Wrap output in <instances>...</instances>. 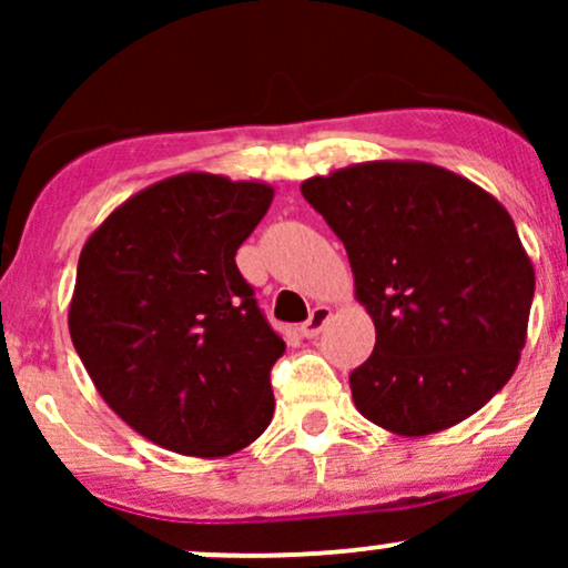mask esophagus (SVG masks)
Masks as SVG:
<instances>
[{"instance_id": "esophagus-1", "label": "esophagus", "mask_w": 568, "mask_h": 568, "mask_svg": "<svg viewBox=\"0 0 568 568\" xmlns=\"http://www.w3.org/2000/svg\"><path fill=\"white\" fill-rule=\"evenodd\" d=\"M328 321H331V306L317 304L315 310L310 312V317H306V323L298 331H302L304 338H315L325 328V323H328Z\"/></svg>"}]
</instances>
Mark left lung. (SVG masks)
<instances>
[{"label":"left lung","instance_id":"left-lung-1","mask_svg":"<svg viewBox=\"0 0 568 568\" xmlns=\"http://www.w3.org/2000/svg\"><path fill=\"white\" fill-rule=\"evenodd\" d=\"M304 200L347 247L376 344L349 374L355 408L403 438L443 433L510 382L534 266L505 205L465 175L374 160L315 175Z\"/></svg>","mask_w":568,"mask_h":568}]
</instances>
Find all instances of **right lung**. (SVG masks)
<instances>
[{"mask_svg":"<svg viewBox=\"0 0 568 568\" xmlns=\"http://www.w3.org/2000/svg\"><path fill=\"white\" fill-rule=\"evenodd\" d=\"M264 181L189 171L114 207L77 264L69 334L98 395L168 452H243L275 414L285 342L234 264L270 211Z\"/></svg>","mask_w":568,"mask_h":568,"instance_id":"add662e5","label":"right lung"}]
</instances>
